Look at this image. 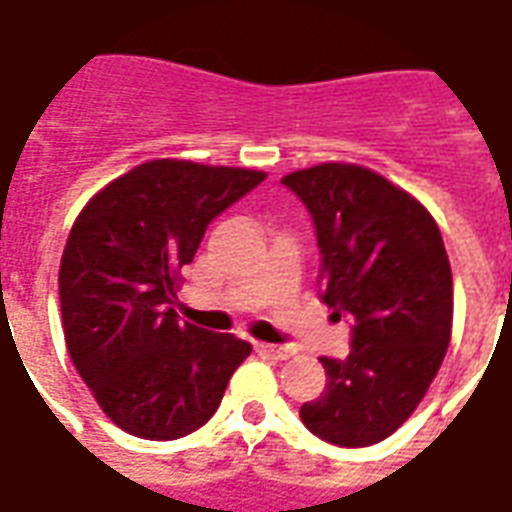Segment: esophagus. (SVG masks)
<instances>
[{"label": "esophagus", "mask_w": 512, "mask_h": 512, "mask_svg": "<svg viewBox=\"0 0 512 512\" xmlns=\"http://www.w3.org/2000/svg\"><path fill=\"white\" fill-rule=\"evenodd\" d=\"M259 352L272 360H289L294 354L292 346H275V343H259Z\"/></svg>", "instance_id": "esophagus-1"}]
</instances>
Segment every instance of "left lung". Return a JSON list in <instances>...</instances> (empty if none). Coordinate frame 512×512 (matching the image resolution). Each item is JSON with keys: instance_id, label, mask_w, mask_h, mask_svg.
<instances>
[{"instance_id": "obj_1", "label": "left lung", "mask_w": 512, "mask_h": 512, "mask_svg": "<svg viewBox=\"0 0 512 512\" xmlns=\"http://www.w3.org/2000/svg\"><path fill=\"white\" fill-rule=\"evenodd\" d=\"M313 215L322 300L354 319L346 360L322 357L327 387L300 406L324 442L368 447L412 417L453 333V272L442 231L412 193L357 163L281 179Z\"/></svg>"}]
</instances>
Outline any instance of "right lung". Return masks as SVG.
<instances>
[{"label": "right lung", "mask_w": 512, "mask_h": 512, "mask_svg": "<svg viewBox=\"0 0 512 512\" xmlns=\"http://www.w3.org/2000/svg\"><path fill=\"white\" fill-rule=\"evenodd\" d=\"M267 177L155 158L78 212L59 264L70 360L108 420L169 442L210 420L251 343L179 322L171 302L215 215Z\"/></svg>", "instance_id": "obj_1"}]
</instances>
